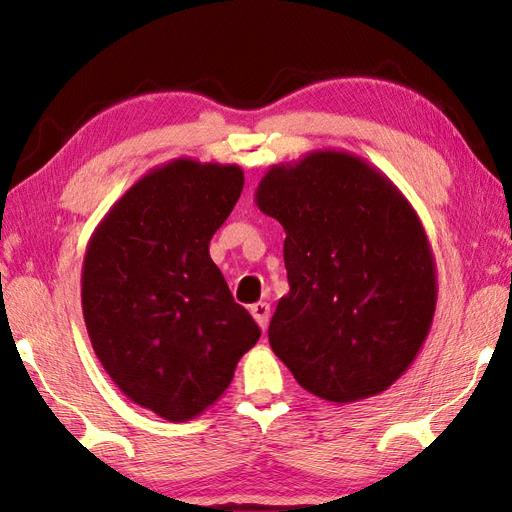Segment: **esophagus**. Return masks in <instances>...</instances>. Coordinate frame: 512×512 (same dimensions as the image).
<instances>
[{
	"label": "esophagus",
	"mask_w": 512,
	"mask_h": 512,
	"mask_svg": "<svg viewBox=\"0 0 512 512\" xmlns=\"http://www.w3.org/2000/svg\"><path fill=\"white\" fill-rule=\"evenodd\" d=\"M250 314H253V319L257 321L259 328H262V330L268 328V317H270V306H268V303H264V301L253 303V306H250Z\"/></svg>",
	"instance_id": "34e87169"
}]
</instances>
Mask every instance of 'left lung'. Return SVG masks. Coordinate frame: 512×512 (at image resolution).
Masks as SVG:
<instances>
[{
  "label": "left lung",
  "instance_id": "left-lung-1",
  "mask_svg": "<svg viewBox=\"0 0 512 512\" xmlns=\"http://www.w3.org/2000/svg\"><path fill=\"white\" fill-rule=\"evenodd\" d=\"M284 226L290 292L268 341L297 383L336 405L389 389L416 361L438 301L418 213L383 171L317 149L273 165L255 191Z\"/></svg>",
  "mask_w": 512,
  "mask_h": 512
}]
</instances>
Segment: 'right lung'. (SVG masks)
I'll return each instance as SVG.
<instances>
[{"mask_svg":"<svg viewBox=\"0 0 512 512\" xmlns=\"http://www.w3.org/2000/svg\"><path fill=\"white\" fill-rule=\"evenodd\" d=\"M242 187L239 165L165 162L114 202L85 250L94 352L129 400L171 422L209 409L262 334L209 255Z\"/></svg>","mask_w":512,"mask_h":512,"instance_id":"1","label":"right lung"}]
</instances>
